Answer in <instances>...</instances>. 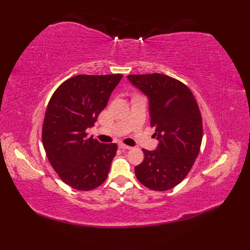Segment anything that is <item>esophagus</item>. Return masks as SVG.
Segmentation results:
<instances>
[{
    "label": "esophagus",
    "mask_w": 250,
    "mask_h": 250,
    "mask_svg": "<svg viewBox=\"0 0 250 250\" xmlns=\"http://www.w3.org/2000/svg\"><path fill=\"white\" fill-rule=\"evenodd\" d=\"M119 148H120V149H122V150H130V149H131V147H129V146H126V145H123V144H120V145H119Z\"/></svg>",
    "instance_id": "esophagus-1"
}]
</instances>
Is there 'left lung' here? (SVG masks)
Wrapping results in <instances>:
<instances>
[{"instance_id":"8db88e82","label":"left lung","mask_w":250,"mask_h":250,"mask_svg":"<svg viewBox=\"0 0 250 250\" xmlns=\"http://www.w3.org/2000/svg\"><path fill=\"white\" fill-rule=\"evenodd\" d=\"M133 86L148 98L151 126L158 140L155 150L134 168L140 183L154 191H167L190 172L202 141V119L192 92L183 82L164 74L128 75Z\"/></svg>"}]
</instances>
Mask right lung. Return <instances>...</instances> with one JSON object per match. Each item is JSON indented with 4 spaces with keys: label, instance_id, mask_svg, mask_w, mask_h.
I'll return each mask as SVG.
<instances>
[{
    "label": "right lung",
    "instance_id": "obj_1",
    "mask_svg": "<svg viewBox=\"0 0 250 250\" xmlns=\"http://www.w3.org/2000/svg\"><path fill=\"white\" fill-rule=\"evenodd\" d=\"M123 75H77L53 94L42 125L48 160L64 184L89 191L106 179L117 144L87 137Z\"/></svg>",
    "mask_w": 250,
    "mask_h": 250
}]
</instances>
